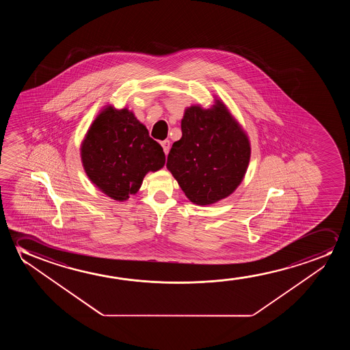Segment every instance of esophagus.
Here are the masks:
<instances>
[{
  "label": "esophagus",
  "mask_w": 350,
  "mask_h": 350,
  "mask_svg": "<svg viewBox=\"0 0 350 350\" xmlns=\"http://www.w3.org/2000/svg\"><path fill=\"white\" fill-rule=\"evenodd\" d=\"M170 141H168V139H165V141H163V142H161V146H163V152H165V154H166V155H167L168 154V152H170V148H171V147H170Z\"/></svg>",
  "instance_id": "34e87169"
}]
</instances>
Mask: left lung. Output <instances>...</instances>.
Listing matches in <instances>:
<instances>
[{
	"mask_svg": "<svg viewBox=\"0 0 350 350\" xmlns=\"http://www.w3.org/2000/svg\"><path fill=\"white\" fill-rule=\"evenodd\" d=\"M182 139L173 144L166 167L187 198L198 206L224 200L243 182L251 155L247 135L227 106L187 107Z\"/></svg>",
	"mask_w": 350,
	"mask_h": 350,
	"instance_id": "8db88e82",
	"label": "left lung"
}]
</instances>
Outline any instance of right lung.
Segmentation results:
<instances>
[{
    "mask_svg": "<svg viewBox=\"0 0 350 350\" xmlns=\"http://www.w3.org/2000/svg\"><path fill=\"white\" fill-rule=\"evenodd\" d=\"M85 172L101 192L126 201L147 173L165 165L163 147L128 109L106 106L96 116L81 144Z\"/></svg>",
    "mask_w": 350,
    "mask_h": 350,
    "instance_id": "obj_1",
    "label": "right lung"
}]
</instances>
